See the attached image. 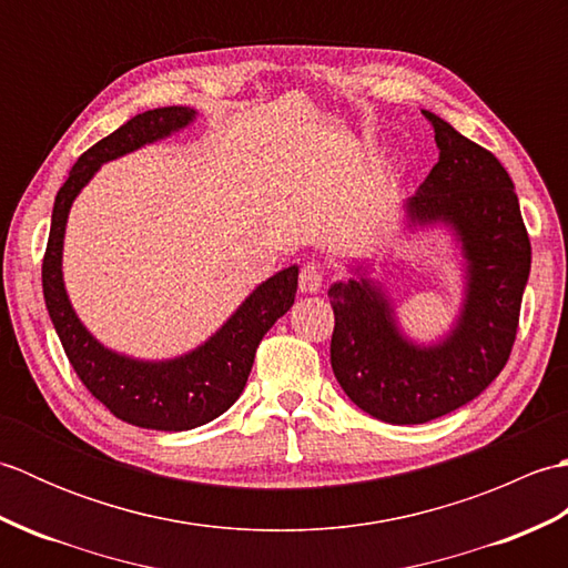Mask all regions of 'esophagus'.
<instances>
[{
	"label": "esophagus",
	"mask_w": 568,
	"mask_h": 568,
	"mask_svg": "<svg viewBox=\"0 0 568 568\" xmlns=\"http://www.w3.org/2000/svg\"><path fill=\"white\" fill-rule=\"evenodd\" d=\"M322 281H324V273H322L320 265H315V263L303 265V271H300V277H297L300 291H303V293H320Z\"/></svg>",
	"instance_id": "1"
}]
</instances>
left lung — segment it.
Masks as SVG:
<instances>
[{
    "mask_svg": "<svg viewBox=\"0 0 568 568\" xmlns=\"http://www.w3.org/2000/svg\"><path fill=\"white\" fill-rule=\"evenodd\" d=\"M439 161L403 202V234L444 229L456 253L462 300L449 327L413 339L397 317L385 261L348 265L327 291L334 310L332 371L356 407L390 425H425L470 403L508 364L532 263L520 202L490 151L422 110Z\"/></svg>",
    "mask_w": 568,
    "mask_h": 568,
    "instance_id": "obj_1",
    "label": "left lung"
}]
</instances>
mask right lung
<instances>
[{
	"label": "right lung",
	"mask_w": 568,
	"mask_h": 568,
	"mask_svg": "<svg viewBox=\"0 0 568 568\" xmlns=\"http://www.w3.org/2000/svg\"><path fill=\"white\" fill-rule=\"evenodd\" d=\"M197 119L192 106H161L129 119L84 151L58 190L43 256V297L65 356L98 400L134 427L185 432L207 425L244 393L253 356L273 324L295 303L297 265L253 287L229 320L202 344L171 358H136L104 346L72 307L63 277V244L72 202L100 168L171 139Z\"/></svg>",
	"instance_id": "right-lung-1"
}]
</instances>
